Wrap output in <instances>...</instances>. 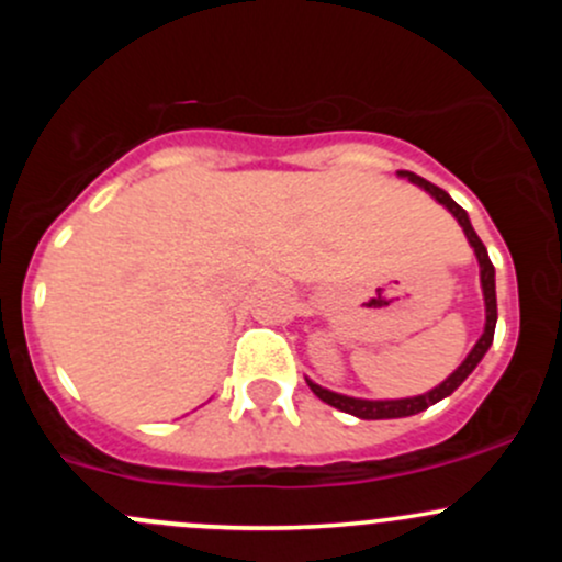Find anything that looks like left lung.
<instances>
[{
	"label": "left lung",
	"instance_id": "obj_1",
	"mask_svg": "<svg viewBox=\"0 0 562 562\" xmlns=\"http://www.w3.org/2000/svg\"><path fill=\"white\" fill-rule=\"evenodd\" d=\"M400 176H405L407 181H413V184L424 187V190L429 192V195L435 198L438 203H443L446 209H449L451 214L457 217V223L462 225L464 236H468L470 247L475 249V258H479V266H481V291H484V304H486V323H484V334H481L479 342L473 345V350L468 353V359L462 361V364L457 367L454 372H451L449 378H446L440 386H435L432 391H427V394H418V396H407V400H356V396H345V394H334V391L317 386V383L307 381L310 389L315 391L317 400H323L326 405L337 407V411L342 413H350V416L356 418H367V422H375V418H405V416H416V413L427 411L429 405H435V402L446 400L449 394H454V391L462 386L464 378L470 375V372L479 367V361L484 359V353L490 350L492 345V337H495V323H497V299H495V266H492L490 255H486V247L484 241L479 239V234L473 231V225H470L468 220V212H464L462 206L454 201V198L449 195L446 190H440V187H435L432 181L422 179V176L411 173V171H400Z\"/></svg>",
	"mask_w": 562,
	"mask_h": 562
}]
</instances>
